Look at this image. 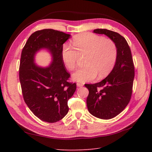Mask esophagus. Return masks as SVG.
I'll list each match as a JSON object with an SVG mask.
<instances>
[{"instance_id":"esophagus-1","label":"esophagus","mask_w":152,"mask_h":152,"mask_svg":"<svg viewBox=\"0 0 152 152\" xmlns=\"http://www.w3.org/2000/svg\"><path fill=\"white\" fill-rule=\"evenodd\" d=\"M76 85H77V86H78V87H80V88H82V87L83 86V83H77Z\"/></svg>"}]
</instances>
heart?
<instances>
[{"instance_id":"1","label":"heart","mask_w":152,"mask_h":152,"mask_svg":"<svg viewBox=\"0 0 152 152\" xmlns=\"http://www.w3.org/2000/svg\"><path fill=\"white\" fill-rule=\"evenodd\" d=\"M73 48L64 45L61 59L68 69L76 67L79 56H86L83 64L72 75L73 80L78 82L91 81L98 75L99 78L106 76L114 69L117 60L118 50L114 42L94 34H80L74 37Z\"/></svg>"}]
</instances>
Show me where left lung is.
<instances>
[{"label": "left lung", "instance_id": "left-lung-1", "mask_svg": "<svg viewBox=\"0 0 152 152\" xmlns=\"http://www.w3.org/2000/svg\"><path fill=\"white\" fill-rule=\"evenodd\" d=\"M105 34L115 43L118 50L114 69L101 82L85 84L89 90L87 106L91 114L102 119H112L124 110L130 101L134 67L129 46L124 37L105 28L93 31Z\"/></svg>", "mask_w": 152, "mask_h": 152}]
</instances>
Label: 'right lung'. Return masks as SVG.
I'll use <instances>...</instances> for the list:
<instances>
[{
  "label": "right lung",
  "instance_id": "1",
  "mask_svg": "<svg viewBox=\"0 0 152 152\" xmlns=\"http://www.w3.org/2000/svg\"><path fill=\"white\" fill-rule=\"evenodd\" d=\"M70 37L50 28L37 31L23 48L19 72L23 96L32 112L44 121L63 119L69 112L68 101L76 91V83L68 82L70 74L61 59L63 44ZM42 49L49 51L53 59L46 67L34 63L35 55Z\"/></svg>",
  "mask_w": 152,
  "mask_h": 152
}]
</instances>
